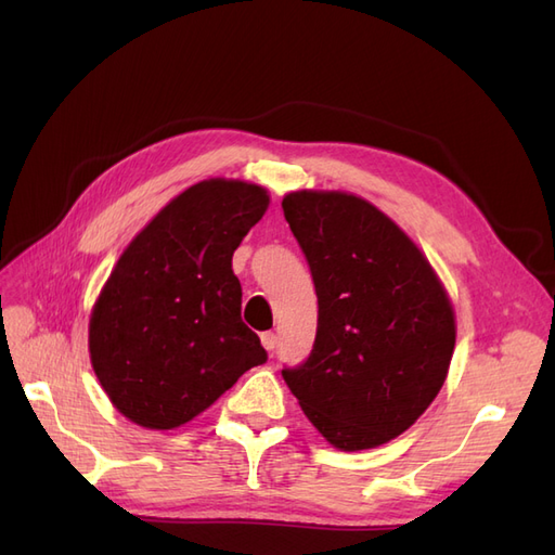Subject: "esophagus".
Wrapping results in <instances>:
<instances>
[{
	"instance_id": "1",
	"label": "esophagus",
	"mask_w": 555,
	"mask_h": 555,
	"mask_svg": "<svg viewBox=\"0 0 555 555\" xmlns=\"http://www.w3.org/2000/svg\"><path fill=\"white\" fill-rule=\"evenodd\" d=\"M261 345H263L266 351H275V347H278V335H275L273 331L263 333V335H261Z\"/></svg>"
}]
</instances>
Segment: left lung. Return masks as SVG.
I'll use <instances>...</instances> for the list:
<instances>
[{"label": "left lung", "instance_id": "8db88e82", "mask_svg": "<svg viewBox=\"0 0 555 555\" xmlns=\"http://www.w3.org/2000/svg\"><path fill=\"white\" fill-rule=\"evenodd\" d=\"M282 210L319 304L310 357L282 377L335 449L391 442L447 379L456 314L444 284L408 233L357 194L300 190Z\"/></svg>", "mask_w": 555, "mask_h": 555}]
</instances>
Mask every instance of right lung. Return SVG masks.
I'll return each instance as SVG.
<instances>
[{
  "label": "right lung",
  "mask_w": 555,
  "mask_h": 555,
  "mask_svg": "<svg viewBox=\"0 0 555 555\" xmlns=\"http://www.w3.org/2000/svg\"><path fill=\"white\" fill-rule=\"evenodd\" d=\"M268 204L261 184L201 180L125 247L94 300L88 347L99 384L129 422L173 430L266 361L241 319L231 259Z\"/></svg>",
  "instance_id": "add662e5"
}]
</instances>
